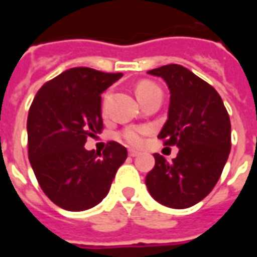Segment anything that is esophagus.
<instances>
[{"mask_svg":"<svg viewBox=\"0 0 257 257\" xmlns=\"http://www.w3.org/2000/svg\"><path fill=\"white\" fill-rule=\"evenodd\" d=\"M129 156H131V157H138V156H139V153H138V151H135V150H129Z\"/></svg>","mask_w":257,"mask_h":257,"instance_id":"esophagus-1","label":"esophagus"}]
</instances>
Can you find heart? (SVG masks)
I'll return each mask as SVG.
<instances>
[{"instance_id": "obj_1", "label": "heart", "mask_w": 257, "mask_h": 257, "mask_svg": "<svg viewBox=\"0 0 257 257\" xmlns=\"http://www.w3.org/2000/svg\"><path fill=\"white\" fill-rule=\"evenodd\" d=\"M156 92H161L160 88L157 86L156 84H153L150 81H143L140 82L138 86H136V95L139 97V100H145L146 97H149L153 93ZM147 132V129L142 128V126H132V128H126L125 131H122V139L131 146H135V147H139L142 143H143V136Z\"/></svg>"}]
</instances>
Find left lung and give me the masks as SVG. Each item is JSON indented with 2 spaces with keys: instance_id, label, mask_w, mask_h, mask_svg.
I'll use <instances>...</instances> for the list:
<instances>
[{
  "instance_id": "obj_1",
  "label": "left lung",
  "mask_w": 257,
  "mask_h": 257,
  "mask_svg": "<svg viewBox=\"0 0 257 257\" xmlns=\"http://www.w3.org/2000/svg\"><path fill=\"white\" fill-rule=\"evenodd\" d=\"M167 82L171 100L168 119L158 135L164 145L178 146L168 162L154 154L156 165L146 176L151 197L160 204L184 209L212 191L231 149V123L216 89L180 64L147 71Z\"/></svg>"
}]
</instances>
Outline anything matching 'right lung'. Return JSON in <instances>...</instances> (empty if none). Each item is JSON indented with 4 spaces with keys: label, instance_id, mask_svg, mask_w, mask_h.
Here are the masks:
<instances>
[{
    "label": "right lung",
    "instance_id": "1",
    "mask_svg": "<svg viewBox=\"0 0 257 257\" xmlns=\"http://www.w3.org/2000/svg\"><path fill=\"white\" fill-rule=\"evenodd\" d=\"M121 77L70 68L42 85L31 103L29 160L42 191L63 209L79 212L101 202L128 157L117 142H108L103 154L84 147L103 129L101 93Z\"/></svg>",
    "mask_w": 257,
    "mask_h": 257
}]
</instances>
